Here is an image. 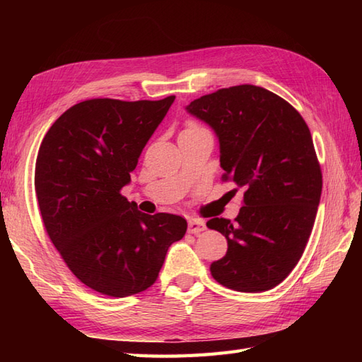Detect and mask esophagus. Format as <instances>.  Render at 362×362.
Wrapping results in <instances>:
<instances>
[{
	"mask_svg": "<svg viewBox=\"0 0 362 362\" xmlns=\"http://www.w3.org/2000/svg\"><path fill=\"white\" fill-rule=\"evenodd\" d=\"M206 228L205 222L202 219H196V218H191L189 222H188V232L193 233V235H197L204 232V230Z\"/></svg>",
	"mask_w": 362,
	"mask_h": 362,
	"instance_id": "esophagus-1",
	"label": "esophagus"
}]
</instances>
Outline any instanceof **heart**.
<instances>
[{
	"label": "heart",
	"instance_id": "1",
	"mask_svg": "<svg viewBox=\"0 0 362 362\" xmlns=\"http://www.w3.org/2000/svg\"><path fill=\"white\" fill-rule=\"evenodd\" d=\"M193 127H196V126H191V127H188V129H193Z\"/></svg>",
	"mask_w": 362,
	"mask_h": 362
}]
</instances>
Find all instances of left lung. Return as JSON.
I'll return each mask as SVG.
<instances>
[{
  "instance_id": "8db88e82",
  "label": "left lung",
  "mask_w": 362,
  "mask_h": 362,
  "mask_svg": "<svg viewBox=\"0 0 362 362\" xmlns=\"http://www.w3.org/2000/svg\"><path fill=\"white\" fill-rule=\"evenodd\" d=\"M187 112L218 135L222 179L244 188L233 222H206L228 244L226 257L210 266L213 279L240 292L272 289L302 258L320 202L310 129L283 98L249 83L194 99Z\"/></svg>"
}]
</instances>
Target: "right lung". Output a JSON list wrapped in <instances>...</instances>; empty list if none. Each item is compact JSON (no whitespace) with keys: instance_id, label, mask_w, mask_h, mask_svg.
<instances>
[{"instance_id":"obj_1","label":"right lung","mask_w":362,"mask_h":362,"mask_svg":"<svg viewBox=\"0 0 362 362\" xmlns=\"http://www.w3.org/2000/svg\"><path fill=\"white\" fill-rule=\"evenodd\" d=\"M175 96L160 101L98 98L60 115L35 163L38 209L70 271L101 294L127 297L156 283L187 221L141 213L121 189Z\"/></svg>"}]
</instances>
